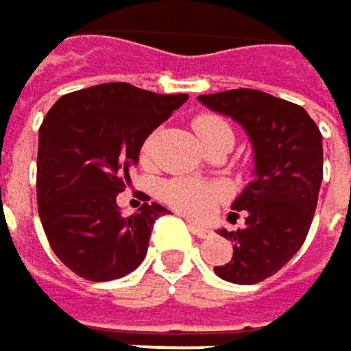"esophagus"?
Here are the masks:
<instances>
[{
  "label": "esophagus",
  "mask_w": 351,
  "mask_h": 351,
  "mask_svg": "<svg viewBox=\"0 0 351 351\" xmlns=\"http://www.w3.org/2000/svg\"><path fill=\"white\" fill-rule=\"evenodd\" d=\"M189 230H191V234L197 236V238H212V230H208V228H204V226H197V223H193V221H189Z\"/></svg>",
  "instance_id": "1"
}]
</instances>
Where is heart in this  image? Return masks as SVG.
Segmentation results:
<instances>
[{
    "instance_id": "obj_1",
    "label": "heart",
    "mask_w": 351,
    "mask_h": 351,
    "mask_svg": "<svg viewBox=\"0 0 351 351\" xmlns=\"http://www.w3.org/2000/svg\"><path fill=\"white\" fill-rule=\"evenodd\" d=\"M193 132L197 134L204 147H210L212 143L223 141V139L234 141V130L221 115H215V113H199L193 119ZM154 143H156V136H149L145 139L143 149H141L143 160L152 158ZM162 197L176 212L184 213L193 219H204L221 204V199L226 197V189L215 182L173 178L162 186Z\"/></svg>"
}]
</instances>
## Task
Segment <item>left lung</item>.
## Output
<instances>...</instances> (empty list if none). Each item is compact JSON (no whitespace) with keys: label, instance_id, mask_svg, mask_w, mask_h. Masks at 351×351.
<instances>
[{"label":"left lung","instance_id":"obj_1","mask_svg":"<svg viewBox=\"0 0 351 351\" xmlns=\"http://www.w3.org/2000/svg\"><path fill=\"white\" fill-rule=\"evenodd\" d=\"M197 99L238 121L254 145V180L228 215L236 223L243 212L245 226L217 232L234 241V256L213 267L226 282L252 286L280 271L306 241L324 178L322 134L302 106L260 89H230Z\"/></svg>","mask_w":351,"mask_h":351}]
</instances>
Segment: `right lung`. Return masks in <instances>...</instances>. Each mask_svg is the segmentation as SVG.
<instances>
[{
  "label": "right lung",
  "instance_id": "1",
  "mask_svg": "<svg viewBox=\"0 0 351 351\" xmlns=\"http://www.w3.org/2000/svg\"><path fill=\"white\" fill-rule=\"evenodd\" d=\"M113 82L62 95L39 128L38 210L53 254L89 282L128 276L143 262L156 202L123 217L117 193L130 184L145 138L186 104Z\"/></svg>",
  "mask_w": 351,
  "mask_h": 351
}]
</instances>
